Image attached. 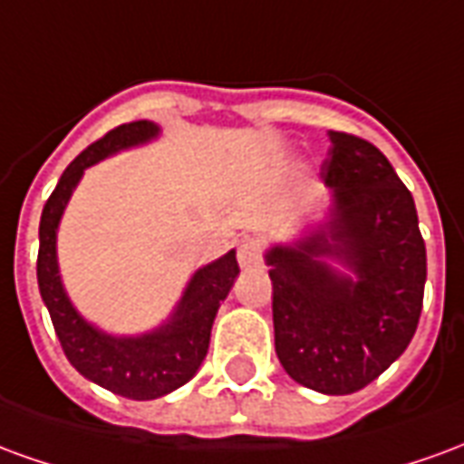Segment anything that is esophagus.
I'll list each match as a JSON object with an SVG mask.
<instances>
[{
	"label": "esophagus",
	"mask_w": 464,
	"mask_h": 464,
	"mask_svg": "<svg viewBox=\"0 0 464 464\" xmlns=\"http://www.w3.org/2000/svg\"><path fill=\"white\" fill-rule=\"evenodd\" d=\"M238 263L241 268H256L263 263V246L256 238H243L238 243Z\"/></svg>",
	"instance_id": "esophagus-1"
}]
</instances>
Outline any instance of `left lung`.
Here are the masks:
<instances>
[{
	"label": "left lung",
	"mask_w": 464,
	"mask_h": 464,
	"mask_svg": "<svg viewBox=\"0 0 464 464\" xmlns=\"http://www.w3.org/2000/svg\"><path fill=\"white\" fill-rule=\"evenodd\" d=\"M321 173L335 196L331 243L273 248L276 353L295 382L325 395L358 392L395 362L418 331L428 278L425 241L408 186L355 133L328 131ZM338 255L359 276H335L317 261Z\"/></svg>",
	"instance_id": "left-lung-1"
}]
</instances>
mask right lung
<instances>
[{
  "label": "right lung",
  "mask_w": 464,
  "mask_h": 464,
  "mask_svg": "<svg viewBox=\"0 0 464 464\" xmlns=\"http://www.w3.org/2000/svg\"><path fill=\"white\" fill-rule=\"evenodd\" d=\"M151 121H131L116 126L99 141L86 146L74 161L66 166L52 196L46 198L39 221V256L36 281L42 301L49 308L56 338L62 343L66 360L84 378L129 400L161 398L196 375L208 353L211 325L218 305L231 291L238 276L236 253H226L211 266L196 273L183 293V301L169 325L143 338H111L94 331L79 318L66 298L59 271H56V226L62 218L69 196L86 166L102 161L109 153L141 143L156 136Z\"/></svg>",
  "instance_id": "add662e5"
}]
</instances>
